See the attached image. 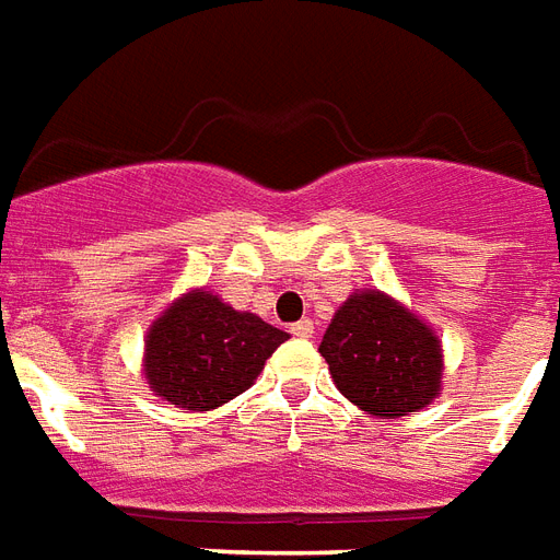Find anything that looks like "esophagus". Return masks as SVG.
<instances>
[{
	"label": "esophagus",
	"mask_w": 560,
	"mask_h": 560,
	"mask_svg": "<svg viewBox=\"0 0 560 560\" xmlns=\"http://www.w3.org/2000/svg\"><path fill=\"white\" fill-rule=\"evenodd\" d=\"M290 335L308 340V337L314 335V323H311V319H299V323H293V326H290Z\"/></svg>",
	"instance_id": "34e87169"
}]
</instances>
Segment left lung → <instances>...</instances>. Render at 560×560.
Here are the masks:
<instances>
[{
  "label": "left lung",
  "mask_w": 560,
  "mask_h": 560,
  "mask_svg": "<svg viewBox=\"0 0 560 560\" xmlns=\"http://www.w3.org/2000/svg\"><path fill=\"white\" fill-rule=\"evenodd\" d=\"M319 355L337 390L378 420L408 417L441 396V337L384 290H355L335 311Z\"/></svg>",
  "instance_id": "1"
}]
</instances>
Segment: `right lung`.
Returning a JSON list of instances; mask_svg holds the SVG:
<instances>
[{"mask_svg":"<svg viewBox=\"0 0 560 560\" xmlns=\"http://www.w3.org/2000/svg\"><path fill=\"white\" fill-rule=\"evenodd\" d=\"M288 331L234 311L208 288L173 299L143 340L149 390L182 411H213L261 375Z\"/></svg>","mask_w":560,"mask_h":560,"instance_id":"right-lung-1","label":"right lung"}]
</instances>
